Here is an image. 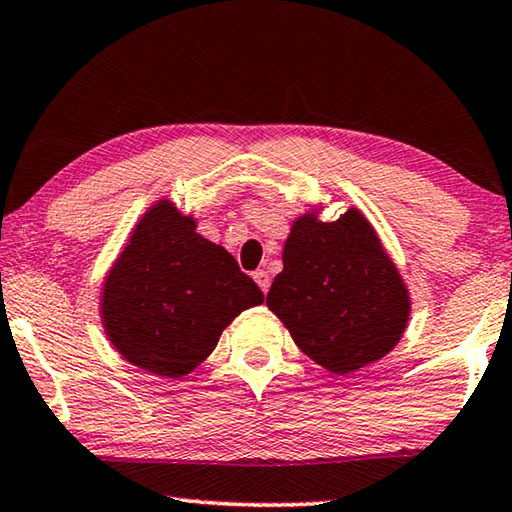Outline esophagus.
Returning <instances> with one entry per match:
<instances>
[{
  "label": "esophagus",
  "instance_id": "34e87169",
  "mask_svg": "<svg viewBox=\"0 0 512 512\" xmlns=\"http://www.w3.org/2000/svg\"><path fill=\"white\" fill-rule=\"evenodd\" d=\"M251 276H254V281L258 283V288H261L267 294V290H270V276H267V272L265 270H256Z\"/></svg>",
  "mask_w": 512,
  "mask_h": 512
}]
</instances>
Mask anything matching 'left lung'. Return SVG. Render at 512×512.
Instances as JSON below:
<instances>
[{"mask_svg":"<svg viewBox=\"0 0 512 512\" xmlns=\"http://www.w3.org/2000/svg\"><path fill=\"white\" fill-rule=\"evenodd\" d=\"M267 308L312 362L346 375L393 351L411 299L378 231L351 206L335 222L317 209L292 222Z\"/></svg>","mask_w":512,"mask_h":512,"instance_id":"left-lung-1","label":"left lung"}]
</instances>
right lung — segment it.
<instances>
[{
  "label": "right lung",
  "instance_id": "obj_1",
  "mask_svg": "<svg viewBox=\"0 0 512 512\" xmlns=\"http://www.w3.org/2000/svg\"><path fill=\"white\" fill-rule=\"evenodd\" d=\"M195 229L193 215L157 200L103 283L101 321L110 344L161 378L191 373L242 310L265 301L236 258Z\"/></svg>",
  "mask_w": 512,
  "mask_h": 512
}]
</instances>
